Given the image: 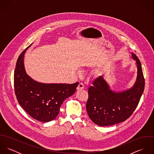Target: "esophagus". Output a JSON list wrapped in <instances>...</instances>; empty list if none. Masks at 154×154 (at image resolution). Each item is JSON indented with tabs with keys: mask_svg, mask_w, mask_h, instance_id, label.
I'll use <instances>...</instances> for the list:
<instances>
[{
	"mask_svg": "<svg viewBox=\"0 0 154 154\" xmlns=\"http://www.w3.org/2000/svg\"><path fill=\"white\" fill-rule=\"evenodd\" d=\"M84 88V84H83L82 83H79L76 89H77V90H78V91H80V90L83 89Z\"/></svg>",
	"mask_w": 154,
	"mask_h": 154,
	"instance_id": "34e87169",
	"label": "esophagus"
}]
</instances>
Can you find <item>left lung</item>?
Masks as SVG:
<instances>
[{"mask_svg": "<svg viewBox=\"0 0 154 154\" xmlns=\"http://www.w3.org/2000/svg\"><path fill=\"white\" fill-rule=\"evenodd\" d=\"M131 54L137 67L136 81L131 88L113 90L101 76L88 89L86 109L91 120L98 126H111L125 121L139 104L144 91L145 80L140 60L134 53Z\"/></svg>", "mask_w": 154, "mask_h": 154, "instance_id": "1", "label": "left lung"}]
</instances>
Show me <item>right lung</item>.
<instances>
[{"label": "right lung", "instance_id": "obj_1", "mask_svg": "<svg viewBox=\"0 0 154 154\" xmlns=\"http://www.w3.org/2000/svg\"><path fill=\"white\" fill-rule=\"evenodd\" d=\"M29 45L20 55L14 72V87L19 104L33 119L48 122L59 114L60 107L67 98L76 91L79 82L45 84L34 80L26 72L24 55Z\"/></svg>", "mask_w": 154, "mask_h": 154}]
</instances>
